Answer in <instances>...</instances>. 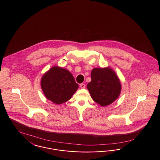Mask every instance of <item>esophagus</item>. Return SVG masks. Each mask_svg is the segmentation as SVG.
<instances>
[{
  "label": "esophagus",
  "mask_w": 160,
  "mask_h": 160,
  "mask_svg": "<svg viewBox=\"0 0 160 160\" xmlns=\"http://www.w3.org/2000/svg\"><path fill=\"white\" fill-rule=\"evenodd\" d=\"M80 88H82V89H84V88H85V87H86V85H85V84H84V83H82V84H80Z\"/></svg>",
  "instance_id": "1"
}]
</instances>
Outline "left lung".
<instances>
[{"mask_svg":"<svg viewBox=\"0 0 160 160\" xmlns=\"http://www.w3.org/2000/svg\"><path fill=\"white\" fill-rule=\"evenodd\" d=\"M91 79L87 88L95 102L105 107L118 98L122 85L118 77L111 68H93L91 72Z\"/></svg>","mask_w":160,"mask_h":160,"instance_id":"1","label":"left lung"}]
</instances>
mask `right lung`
I'll list each match as a JSON object with an SVG mask.
<instances>
[{
  "instance_id": "obj_1",
  "label": "right lung",
  "mask_w": 160,
  "mask_h": 160,
  "mask_svg": "<svg viewBox=\"0 0 160 160\" xmlns=\"http://www.w3.org/2000/svg\"><path fill=\"white\" fill-rule=\"evenodd\" d=\"M41 88L46 98L56 104L70 100L78 84L69 71L55 66L42 76Z\"/></svg>"
}]
</instances>
